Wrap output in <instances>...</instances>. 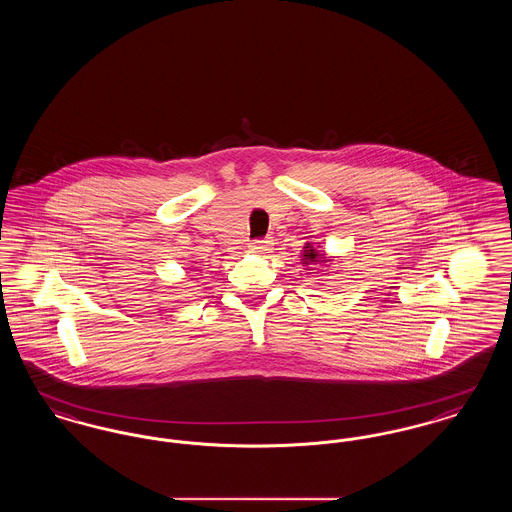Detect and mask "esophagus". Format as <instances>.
Returning <instances> with one entry per match:
<instances>
[{
    "instance_id": "1",
    "label": "esophagus",
    "mask_w": 512,
    "mask_h": 512,
    "mask_svg": "<svg viewBox=\"0 0 512 512\" xmlns=\"http://www.w3.org/2000/svg\"><path fill=\"white\" fill-rule=\"evenodd\" d=\"M270 247H272V240H268V238H265V240H255V242L249 244V249L257 251V253H267V251H270Z\"/></svg>"
}]
</instances>
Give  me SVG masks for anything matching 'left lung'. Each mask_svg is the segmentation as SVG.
<instances>
[{
    "mask_svg": "<svg viewBox=\"0 0 512 512\" xmlns=\"http://www.w3.org/2000/svg\"><path fill=\"white\" fill-rule=\"evenodd\" d=\"M301 261H303V265H317L320 261H322V263H326L328 259H326V257H322V253L317 251L313 245L307 244L303 247V259H301Z\"/></svg>",
    "mask_w": 512,
    "mask_h": 512,
    "instance_id": "8db88e82",
    "label": "left lung"
}]
</instances>
